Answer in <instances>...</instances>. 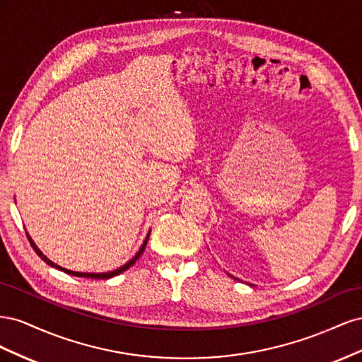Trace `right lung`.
Wrapping results in <instances>:
<instances>
[{
    "instance_id": "1",
    "label": "right lung",
    "mask_w": 362,
    "mask_h": 362,
    "mask_svg": "<svg viewBox=\"0 0 362 362\" xmlns=\"http://www.w3.org/2000/svg\"><path fill=\"white\" fill-rule=\"evenodd\" d=\"M151 233V231H149ZM27 237H28V242H30V245L33 246V249L36 250V254L47 262L48 266H51V267H56V269H59V270H62V272H64V273H68V275H72V276H80V278H92V279H108V278H113V276H116V275H119V273H122V272H125L127 269H129L131 266L134 264V262L140 258V255L144 254V250H145V247H146V243H148V238H149V234L146 235V238H145V242H144V245H141V247L139 249V252L137 254L131 258L127 264H124L122 267H119V269H116V270H112V272H105V273H83V272H74V270H68V269H63V267H60V266H57V264H54V262L49 259V258H47L45 255L42 254L40 252V249L36 246V243L33 242L31 240V237L28 235V233H27Z\"/></svg>"
}]
</instances>
